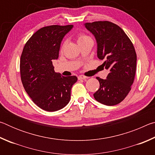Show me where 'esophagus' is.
Here are the masks:
<instances>
[{
	"label": "esophagus",
	"instance_id": "obj_1",
	"mask_svg": "<svg viewBox=\"0 0 155 155\" xmlns=\"http://www.w3.org/2000/svg\"><path fill=\"white\" fill-rule=\"evenodd\" d=\"M87 77H86L85 76H83V75H80L78 77V80H85V79H87Z\"/></svg>",
	"mask_w": 155,
	"mask_h": 155
}]
</instances>
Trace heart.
Masks as SVG:
<instances>
[{"instance_id": "heart-1", "label": "heart", "mask_w": 155, "mask_h": 155, "mask_svg": "<svg viewBox=\"0 0 155 155\" xmlns=\"http://www.w3.org/2000/svg\"><path fill=\"white\" fill-rule=\"evenodd\" d=\"M91 40V38L90 36L85 35V34H84V33L78 34V35H77L78 43H79L82 41H85V40Z\"/></svg>"}]
</instances>
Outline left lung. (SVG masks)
<instances>
[{"label": "left lung", "instance_id": "obj_1", "mask_svg": "<svg viewBox=\"0 0 155 155\" xmlns=\"http://www.w3.org/2000/svg\"><path fill=\"white\" fill-rule=\"evenodd\" d=\"M97 41V54L109 73L106 79L96 77L100 83L94 94L97 101L108 106L119 104L131 90L136 72L137 54L129 38L119 26L109 21L85 24Z\"/></svg>", "mask_w": 155, "mask_h": 155}]
</instances>
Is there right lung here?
I'll use <instances>...</instances> for the list:
<instances>
[{
	"instance_id": "obj_1",
	"label": "right lung",
	"mask_w": 155,
	"mask_h": 155,
	"mask_svg": "<svg viewBox=\"0 0 155 155\" xmlns=\"http://www.w3.org/2000/svg\"><path fill=\"white\" fill-rule=\"evenodd\" d=\"M73 25L47 26L37 31L25 44L20 57L23 87L37 106L47 111L64 108L70 100L75 76L54 72L52 60L59 57L61 42Z\"/></svg>"
}]
</instances>
